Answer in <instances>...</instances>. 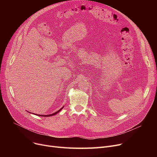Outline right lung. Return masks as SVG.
<instances>
[{"label":"right lung","instance_id":"add662e5","mask_svg":"<svg viewBox=\"0 0 157 157\" xmlns=\"http://www.w3.org/2000/svg\"><path fill=\"white\" fill-rule=\"evenodd\" d=\"M63 107H62V108H61V109H60L59 111H57L56 112H55V113H53V114H48V115H40V114H37V116H40V117H52V116H53V115H55L56 114H57L58 113H59V112H60L62 109H63ZM29 112V111H28ZM30 113V112H29Z\"/></svg>","mask_w":157,"mask_h":157}]
</instances>
